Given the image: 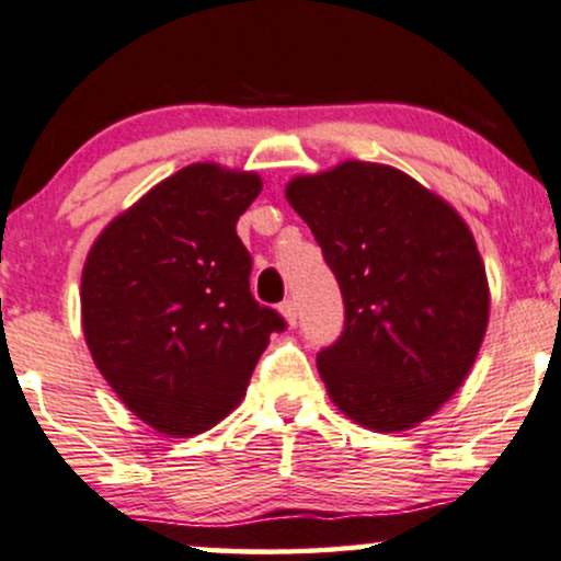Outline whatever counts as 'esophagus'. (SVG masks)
<instances>
[{"label": "esophagus", "instance_id": "obj_1", "mask_svg": "<svg viewBox=\"0 0 561 561\" xmlns=\"http://www.w3.org/2000/svg\"><path fill=\"white\" fill-rule=\"evenodd\" d=\"M280 314L286 317L288 324H296L299 322V304H296L294 299H286L280 304Z\"/></svg>", "mask_w": 561, "mask_h": 561}]
</instances>
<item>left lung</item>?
Wrapping results in <instances>:
<instances>
[{
  "instance_id": "8db88e82",
  "label": "left lung",
  "mask_w": 561,
  "mask_h": 561,
  "mask_svg": "<svg viewBox=\"0 0 561 561\" xmlns=\"http://www.w3.org/2000/svg\"><path fill=\"white\" fill-rule=\"evenodd\" d=\"M343 294L345 322L317 354L348 419L405 432L455 396L479 356L489 283L473 233L403 171L345 161L286 186Z\"/></svg>"
}]
</instances>
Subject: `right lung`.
<instances>
[{
	"label": "right lung",
	"mask_w": 561,
	"mask_h": 561,
	"mask_svg": "<svg viewBox=\"0 0 561 561\" xmlns=\"http://www.w3.org/2000/svg\"><path fill=\"white\" fill-rule=\"evenodd\" d=\"M262 179L192 163L103 228L82 270L90 356L137 419L169 437L207 432L244 398L286 320L249 291L237 220Z\"/></svg>",
	"instance_id": "1"
}]
</instances>
